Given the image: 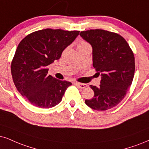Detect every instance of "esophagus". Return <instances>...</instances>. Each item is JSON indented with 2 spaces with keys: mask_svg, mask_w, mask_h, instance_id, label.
<instances>
[{
  "mask_svg": "<svg viewBox=\"0 0 149 149\" xmlns=\"http://www.w3.org/2000/svg\"><path fill=\"white\" fill-rule=\"evenodd\" d=\"M76 84L78 87H80V88H84L86 87H87V84H84V83H80V82H76L75 83Z\"/></svg>",
  "mask_w": 149,
  "mask_h": 149,
  "instance_id": "esophagus-1",
  "label": "esophagus"
}]
</instances>
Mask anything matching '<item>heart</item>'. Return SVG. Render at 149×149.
Listing matches in <instances>:
<instances>
[{
  "mask_svg": "<svg viewBox=\"0 0 149 149\" xmlns=\"http://www.w3.org/2000/svg\"><path fill=\"white\" fill-rule=\"evenodd\" d=\"M90 46L89 44L87 42H86L85 40H81L79 41L78 45V48L79 47H88Z\"/></svg>",
  "mask_w": 149,
  "mask_h": 149,
  "instance_id": "heart-1",
  "label": "heart"
}]
</instances>
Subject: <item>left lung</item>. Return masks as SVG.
<instances>
[{
	"label": "left lung",
	"instance_id": "obj_1",
	"mask_svg": "<svg viewBox=\"0 0 149 149\" xmlns=\"http://www.w3.org/2000/svg\"><path fill=\"white\" fill-rule=\"evenodd\" d=\"M80 35L92 46L93 66L101 74L100 86L90 85L94 96L85 103L94 110H108L123 100L132 84L134 54L125 39L116 33L90 29Z\"/></svg>",
	"mask_w": 149,
	"mask_h": 149
}]
</instances>
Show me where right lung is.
<instances>
[{"instance_id": "right-lung-1", "label": "right lung", "mask_w": 149, "mask_h": 149, "mask_svg": "<svg viewBox=\"0 0 149 149\" xmlns=\"http://www.w3.org/2000/svg\"><path fill=\"white\" fill-rule=\"evenodd\" d=\"M79 31L45 29L30 33L18 45L11 65L12 78L19 93L33 106L55 107L70 82L49 75L47 66L58 60Z\"/></svg>"}]
</instances>
